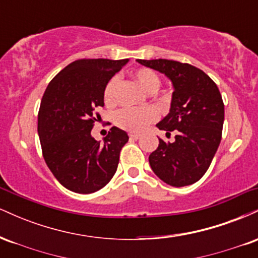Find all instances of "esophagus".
Instances as JSON below:
<instances>
[{"label":"esophagus","mask_w":258,"mask_h":258,"mask_svg":"<svg viewBox=\"0 0 258 258\" xmlns=\"http://www.w3.org/2000/svg\"><path fill=\"white\" fill-rule=\"evenodd\" d=\"M130 139H138L141 136L138 135V133H130Z\"/></svg>","instance_id":"34e87169"}]
</instances>
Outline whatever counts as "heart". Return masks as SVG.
Listing matches in <instances>:
<instances>
[{
    "label": "heart",
    "instance_id": "b5f03b06",
    "mask_svg": "<svg viewBox=\"0 0 258 258\" xmlns=\"http://www.w3.org/2000/svg\"><path fill=\"white\" fill-rule=\"evenodd\" d=\"M137 82L147 92H155L160 87V78L154 70L148 68H141L133 73ZM119 85L116 76L111 78L105 85L104 99L106 103L114 100L115 91ZM156 120V111L153 108H122L114 115L115 125L130 132H141L146 127Z\"/></svg>",
    "mask_w": 258,
    "mask_h": 258
}]
</instances>
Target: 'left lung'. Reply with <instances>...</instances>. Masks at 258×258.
Returning <instances> with one entry per match:
<instances>
[{
    "label": "left lung",
    "instance_id": "8db88e82",
    "mask_svg": "<svg viewBox=\"0 0 258 258\" xmlns=\"http://www.w3.org/2000/svg\"><path fill=\"white\" fill-rule=\"evenodd\" d=\"M139 64L164 74L172 84L170 111L156 127L173 142L159 139L149 164L160 179L172 186L198 182L211 165L221 143L224 104L217 85L203 70L167 59L143 60Z\"/></svg>",
    "mask_w": 258,
    "mask_h": 258
}]
</instances>
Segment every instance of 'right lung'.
Returning <instances> with one entry per match:
<instances>
[{
  "label": "right lung",
  "instance_id": "obj_1",
  "mask_svg": "<svg viewBox=\"0 0 258 258\" xmlns=\"http://www.w3.org/2000/svg\"><path fill=\"white\" fill-rule=\"evenodd\" d=\"M127 63L128 59L73 61L44 91L37 123L42 154L51 172L69 190L94 193L116 172L127 133L114 126L104 141L97 142L91 131L96 110L104 106L105 85Z\"/></svg>",
  "mask_w": 258,
  "mask_h": 258
}]
</instances>
